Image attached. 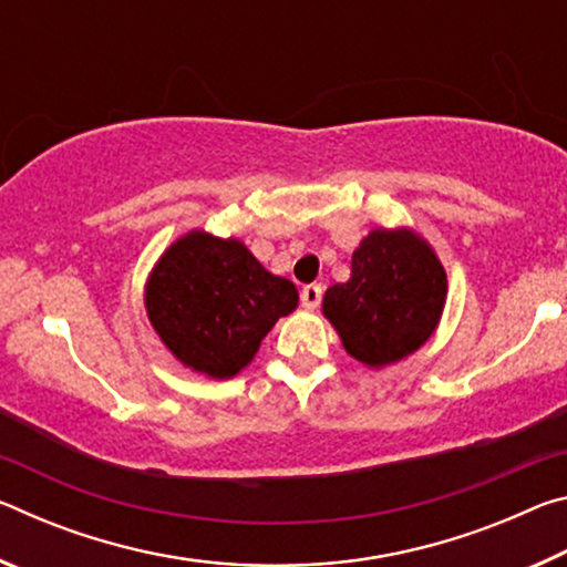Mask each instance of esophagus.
Instances as JSON below:
<instances>
[{"mask_svg":"<svg viewBox=\"0 0 567 567\" xmlns=\"http://www.w3.org/2000/svg\"><path fill=\"white\" fill-rule=\"evenodd\" d=\"M322 300V287L320 285H307L302 287V307L305 310H315Z\"/></svg>","mask_w":567,"mask_h":567,"instance_id":"34e87169","label":"esophagus"}]
</instances>
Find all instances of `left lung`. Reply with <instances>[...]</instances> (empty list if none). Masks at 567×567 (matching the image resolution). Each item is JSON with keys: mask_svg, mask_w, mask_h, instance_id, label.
<instances>
[{"mask_svg": "<svg viewBox=\"0 0 567 567\" xmlns=\"http://www.w3.org/2000/svg\"><path fill=\"white\" fill-rule=\"evenodd\" d=\"M447 275L412 227H375L352 252L350 280L330 285L322 315L344 352L370 370L417 352L443 318Z\"/></svg>", "mask_w": 567, "mask_h": 567, "instance_id": "1", "label": "left lung"}]
</instances>
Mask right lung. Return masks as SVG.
I'll list each match as a JSON object with an SVG mask.
<instances>
[{"mask_svg": "<svg viewBox=\"0 0 567 567\" xmlns=\"http://www.w3.org/2000/svg\"><path fill=\"white\" fill-rule=\"evenodd\" d=\"M300 295L237 237L179 235L152 267L145 310L182 368L229 380L255 360L265 334L297 310Z\"/></svg>", "mask_w": 567, "mask_h": 567, "instance_id": "right-lung-1", "label": "right lung"}]
</instances>
